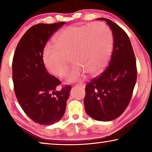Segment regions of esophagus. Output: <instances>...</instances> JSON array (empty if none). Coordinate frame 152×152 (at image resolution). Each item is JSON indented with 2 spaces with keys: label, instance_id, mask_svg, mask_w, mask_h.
<instances>
[{
  "label": "esophagus",
  "instance_id": "1",
  "mask_svg": "<svg viewBox=\"0 0 152 152\" xmlns=\"http://www.w3.org/2000/svg\"><path fill=\"white\" fill-rule=\"evenodd\" d=\"M75 86H80L81 87V88H84V85L82 83H79V84H75Z\"/></svg>",
  "mask_w": 152,
  "mask_h": 152
}]
</instances>
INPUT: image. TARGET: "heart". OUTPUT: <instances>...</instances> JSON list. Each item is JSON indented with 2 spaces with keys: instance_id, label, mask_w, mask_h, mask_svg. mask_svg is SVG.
<instances>
[{
  "instance_id": "heart-1",
  "label": "heart",
  "mask_w": 152,
  "mask_h": 152,
  "mask_svg": "<svg viewBox=\"0 0 152 152\" xmlns=\"http://www.w3.org/2000/svg\"><path fill=\"white\" fill-rule=\"evenodd\" d=\"M55 46L48 45L43 51V62L51 74L63 78L70 66H75L69 75L70 81L79 80L84 72L94 76L109 61L113 50V35L103 23L64 29L55 39Z\"/></svg>"
}]
</instances>
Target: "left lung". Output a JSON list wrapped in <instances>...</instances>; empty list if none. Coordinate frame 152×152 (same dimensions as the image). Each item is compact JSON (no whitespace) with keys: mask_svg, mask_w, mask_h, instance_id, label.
<instances>
[{"mask_svg":"<svg viewBox=\"0 0 152 152\" xmlns=\"http://www.w3.org/2000/svg\"><path fill=\"white\" fill-rule=\"evenodd\" d=\"M113 35V51L109 65L85 87L84 108L92 119L110 121L125 111L137 80V66L130 39L119 25L106 18Z\"/></svg>","mask_w":152,"mask_h":152,"instance_id":"1","label":"left lung"}]
</instances>
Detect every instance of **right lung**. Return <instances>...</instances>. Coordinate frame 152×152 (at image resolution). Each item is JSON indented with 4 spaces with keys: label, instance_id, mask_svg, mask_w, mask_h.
<instances>
[{
    "label": "right lung",
    "instance_id": "add662e5",
    "mask_svg": "<svg viewBox=\"0 0 152 152\" xmlns=\"http://www.w3.org/2000/svg\"><path fill=\"white\" fill-rule=\"evenodd\" d=\"M64 23L33 25L18 43L12 59V81L18 102L25 114L39 125H50L61 119L71 90L70 85H66L58 91L61 82L48 72L43 60L46 43Z\"/></svg>",
    "mask_w": 152,
    "mask_h": 152
}]
</instances>
